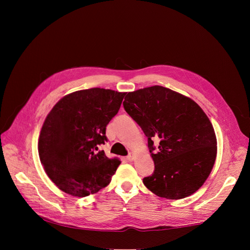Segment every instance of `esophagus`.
I'll return each instance as SVG.
<instances>
[{
  "label": "esophagus",
  "mask_w": 250,
  "mask_h": 250,
  "mask_svg": "<svg viewBox=\"0 0 250 250\" xmlns=\"http://www.w3.org/2000/svg\"><path fill=\"white\" fill-rule=\"evenodd\" d=\"M133 158H134V153H133V152L129 153V155L127 156V160H128V161H133Z\"/></svg>",
  "instance_id": "esophagus-1"
}]
</instances>
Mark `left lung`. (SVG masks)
I'll return each mask as SVG.
<instances>
[{
    "mask_svg": "<svg viewBox=\"0 0 250 250\" xmlns=\"http://www.w3.org/2000/svg\"><path fill=\"white\" fill-rule=\"evenodd\" d=\"M126 112L148 138L154 162L144 185L158 197L181 199L195 193L214 167L217 139L214 127L191 98L154 85L128 93ZM160 142L157 149L154 141Z\"/></svg>",
    "mask_w": 250,
    "mask_h": 250,
    "instance_id": "1",
    "label": "left lung"
}]
</instances>
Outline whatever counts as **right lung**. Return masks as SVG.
Listing matches in <instances>:
<instances>
[{
    "mask_svg": "<svg viewBox=\"0 0 250 250\" xmlns=\"http://www.w3.org/2000/svg\"><path fill=\"white\" fill-rule=\"evenodd\" d=\"M126 93L100 87L62 98L49 112L39 139L41 163L60 190L85 197L106 187L121 162L99 146Z\"/></svg>",
    "mask_w": 250,
    "mask_h": 250,
    "instance_id": "1",
    "label": "right lung"
}]
</instances>
